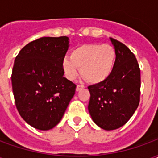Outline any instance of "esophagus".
I'll return each mask as SVG.
<instances>
[{
  "instance_id": "1",
  "label": "esophagus",
  "mask_w": 158,
  "mask_h": 158,
  "mask_svg": "<svg viewBox=\"0 0 158 158\" xmlns=\"http://www.w3.org/2000/svg\"><path fill=\"white\" fill-rule=\"evenodd\" d=\"M85 88V86L84 85H78L76 86V90L77 91H79V90H81Z\"/></svg>"
}]
</instances>
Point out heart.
I'll return each instance as SVG.
<instances>
[{
  "instance_id": "b5f03b06",
  "label": "heart",
  "mask_w": 158,
  "mask_h": 158,
  "mask_svg": "<svg viewBox=\"0 0 158 158\" xmlns=\"http://www.w3.org/2000/svg\"><path fill=\"white\" fill-rule=\"evenodd\" d=\"M116 51L109 44H85L73 50L70 59L64 58L62 62V70L70 80L79 74L89 84L96 85L108 79L115 66Z\"/></svg>"
}]
</instances>
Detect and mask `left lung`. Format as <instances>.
<instances>
[{
    "label": "left lung",
    "instance_id": "left-lung-1",
    "mask_svg": "<svg viewBox=\"0 0 158 158\" xmlns=\"http://www.w3.org/2000/svg\"><path fill=\"white\" fill-rule=\"evenodd\" d=\"M110 40L117 54L113 73L104 82L88 87L89 114L105 130L124 125L139 106L140 96V70L135 56L124 44Z\"/></svg>",
    "mask_w": 158,
    "mask_h": 158
}]
</instances>
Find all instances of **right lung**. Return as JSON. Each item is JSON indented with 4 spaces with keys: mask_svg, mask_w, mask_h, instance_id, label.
<instances>
[{
    "mask_svg": "<svg viewBox=\"0 0 158 158\" xmlns=\"http://www.w3.org/2000/svg\"><path fill=\"white\" fill-rule=\"evenodd\" d=\"M69 37H42L23 47L16 56L12 86L23 119L40 130L54 128L74 96L76 85L63 77L62 62Z\"/></svg>",
    "mask_w": 158,
    "mask_h": 158,
    "instance_id": "obj_1",
    "label": "right lung"
}]
</instances>
